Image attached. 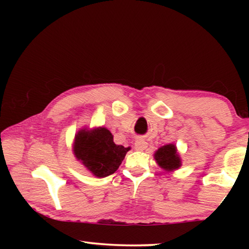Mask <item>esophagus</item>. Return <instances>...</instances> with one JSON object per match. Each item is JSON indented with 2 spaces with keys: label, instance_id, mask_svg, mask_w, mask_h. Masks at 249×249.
Returning a JSON list of instances; mask_svg holds the SVG:
<instances>
[{
  "label": "esophagus",
  "instance_id": "1",
  "mask_svg": "<svg viewBox=\"0 0 249 249\" xmlns=\"http://www.w3.org/2000/svg\"><path fill=\"white\" fill-rule=\"evenodd\" d=\"M147 146H148V144H147V142L145 140H142V138H138V140L135 142V149L136 150H145L147 148Z\"/></svg>",
  "mask_w": 249,
  "mask_h": 249
}]
</instances>
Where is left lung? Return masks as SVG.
Here are the masks:
<instances>
[{"mask_svg": "<svg viewBox=\"0 0 249 249\" xmlns=\"http://www.w3.org/2000/svg\"><path fill=\"white\" fill-rule=\"evenodd\" d=\"M154 158L157 165L167 172L178 170L182 166V160L175 144L161 146L155 151Z\"/></svg>", "mask_w": 249, "mask_h": 249, "instance_id": "1", "label": "left lung"}]
</instances>
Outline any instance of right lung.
Segmentation results:
<instances>
[{
  "mask_svg": "<svg viewBox=\"0 0 249 249\" xmlns=\"http://www.w3.org/2000/svg\"><path fill=\"white\" fill-rule=\"evenodd\" d=\"M72 150L75 159L96 178L114 174L130 147L116 145L107 128H81L75 134Z\"/></svg>",
  "mask_w": 249,
  "mask_h": 249,
  "instance_id": "add662e5",
  "label": "right lung"
}]
</instances>
